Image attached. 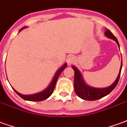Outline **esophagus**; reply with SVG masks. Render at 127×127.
Listing matches in <instances>:
<instances>
[{
    "instance_id": "obj_1",
    "label": "esophagus",
    "mask_w": 127,
    "mask_h": 127,
    "mask_svg": "<svg viewBox=\"0 0 127 127\" xmlns=\"http://www.w3.org/2000/svg\"><path fill=\"white\" fill-rule=\"evenodd\" d=\"M66 61H67V63L69 64H71V63H73L75 61V57L73 56L69 55V56H67V58H66Z\"/></svg>"
}]
</instances>
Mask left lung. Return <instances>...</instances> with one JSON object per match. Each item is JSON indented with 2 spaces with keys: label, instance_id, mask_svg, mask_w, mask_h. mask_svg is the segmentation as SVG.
Listing matches in <instances>:
<instances>
[{
  "label": "left lung",
  "instance_id": "obj_1",
  "mask_svg": "<svg viewBox=\"0 0 127 127\" xmlns=\"http://www.w3.org/2000/svg\"><path fill=\"white\" fill-rule=\"evenodd\" d=\"M105 35L109 39H112L114 41H115L118 45V47H120L119 43L116 37L109 30L105 29ZM122 66H123V62H121V66H120V71H119V73H118L117 78L116 79L114 82L113 83L112 85H110L106 88H94V87H92V86H90L88 84H86L85 81L84 80V78L82 75L81 72L78 70L76 66L72 65L71 67L73 69L75 72L74 89L76 95L81 98H82L84 100H86V101L98 100L99 98H103L107 95H109L114 89L115 87L117 85L118 81H119Z\"/></svg>",
  "mask_w": 127,
  "mask_h": 127
}]
</instances>
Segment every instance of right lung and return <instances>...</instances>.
<instances>
[{
	"label": "right lung",
	"mask_w": 127,
	"mask_h": 127,
	"mask_svg": "<svg viewBox=\"0 0 127 127\" xmlns=\"http://www.w3.org/2000/svg\"><path fill=\"white\" fill-rule=\"evenodd\" d=\"M27 28V26H24L23 27L22 29H20V31H22L23 29H26ZM67 66V64L64 63L63 65V66L60 67L58 70L56 72L55 75H54V76L53 77L52 80V82H50V84H49V86H47V88L44 89L43 91H41V92H39V93H34L32 94V95H22V94L20 93H18L17 91H15L14 88H13L14 91H15L16 93L18 94V95L20 96V97L24 99V100H26V101H43V100H45V99H47V98H49L50 96L52 95V94L53 91L54 90V88H55V86L56 84V82H57V80H58V78L59 77V75H61V72L63 71L64 69L66 68V66Z\"/></svg>",
	"instance_id": "add662e5"
}]
</instances>
